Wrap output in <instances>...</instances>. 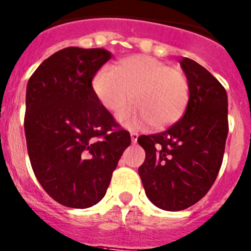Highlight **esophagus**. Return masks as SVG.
Instances as JSON below:
<instances>
[{
  "label": "esophagus",
  "instance_id": "34e87169",
  "mask_svg": "<svg viewBox=\"0 0 251 251\" xmlns=\"http://www.w3.org/2000/svg\"><path fill=\"white\" fill-rule=\"evenodd\" d=\"M130 138H132V142L135 143L138 139V133L137 132H130Z\"/></svg>",
  "mask_w": 251,
  "mask_h": 251
}]
</instances>
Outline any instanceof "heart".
I'll return each instance as SVG.
<instances>
[{"label":"heart","instance_id":"b5f03b06","mask_svg":"<svg viewBox=\"0 0 251 251\" xmlns=\"http://www.w3.org/2000/svg\"><path fill=\"white\" fill-rule=\"evenodd\" d=\"M93 92L100 104L117 113L128 100L134 105L118 114L129 128H167L178 122L189 102V82L178 68L149 56H130L103 68L93 78Z\"/></svg>","mask_w":251,"mask_h":251}]
</instances>
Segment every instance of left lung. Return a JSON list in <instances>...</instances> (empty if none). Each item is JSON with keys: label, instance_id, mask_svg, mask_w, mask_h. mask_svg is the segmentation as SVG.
Wrapping results in <instances>:
<instances>
[{"label": "left lung", "instance_id": "obj_1", "mask_svg": "<svg viewBox=\"0 0 251 251\" xmlns=\"http://www.w3.org/2000/svg\"><path fill=\"white\" fill-rule=\"evenodd\" d=\"M180 66L189 82L184 116L164 132L138 138L146 151L138 172L147 197L169 211L189 208L209 192L222 167L229 130L222 83L193 59L183 58Z\"/></svg>", "mask_w": 251, "mask_h": 251}]
</instances>
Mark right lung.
<instances>
[{
  "mask_svg": "<svg viewBox=\"0 0 251 251\" xmlns=\"http://www.w3.org/2000/svg\"><path fill=\"white\" fill-rule=\"evenodd\" d=\"M110 53L67 47L42 62L26 92L25 133L34 176L59 204L84 209L104 197L129 132L97 100L92 79Z\"/></svg>",
  "mask_w": 251,
  "mask_h": 251,
  "instance_id": "right-lung-1",
  "label": "right lung"
}]
</instances>
